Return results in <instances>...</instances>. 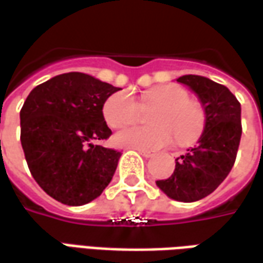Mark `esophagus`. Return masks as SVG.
<instances>
[{"instance_id":"1","label":"esophagus","mask_w":263,"mask_h":263,"mask_svg":"<svg viewBox=\"0 0 263 263\" xmlns=\"http://www.w3.org/2000/svg\"><path fill=\"white\" fill-rule=\"evenodd\" d=\"M135 151H138V152L142 155V156H145V158H151V156H154V154H152L151 151H145V149H135Z\"/></svg>"}]
</instances>
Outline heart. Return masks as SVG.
Instances as JSON below:
<instances>
[{
	"label": "heart",
	"mask_w": 263,
	"mask_h": 263,
	"mask_svg": "<svg viewBox=\"0 0 263 263\" xmlns=\"http://www.w3.org/2000/svg\"><path fill=\"white\" fill-rule=\"evenodd\" d=\"M146 105H160L152 115L154 128L131 126L115 135V142L126 148L155 151L171 143L175 135L176 142L187 145L194 142L205 126V112L198 103L190 101L183 87L167 84L143 96ZM139 107L129 92L117 91L107 97L103 104V115L111 128H122L135 122Z\"/></svg>",
	"instance_id": "b5f03b06"
}]
</instances>
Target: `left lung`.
I'll return each instance as SVG.
<instances>
[{
    "label": "left lung",
    "instance_id": "left-lung-1",
    "mask_svg": "<svg viewBox=\"0 0 263 263\" xmlns=\"http://www.w3.org/2000/svg\"><path fill=\"white\" fill-rule=\"evenodd\" d=\"M197 94L205 112V126L197 145L176 159L171 177L156 180L167 197L192 203L207 197L231 172L241 141V104L226 86L207 77L177 79Z\"/></svg>",
    "mask_w": 263,
    "mask_h": 263
}]
</instances>
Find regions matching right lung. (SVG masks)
Returning <instances> with one entry per match:
<instances>
[{
  "mask_svg": "<svg viewBox=\"0 0 263 263\" xmlns=\"http://www.w3.org/2000/svg\"><path fill=\"white\" fill-rule=\"evenodd\" d=\"M121 88L71 71L36 86L21 109V143L32 176L43 192L67 205L97 198L121 152L96 145L112 134L103 104Z\"/></svg>",
  "mask_w": 263,
  "mask_h": 263,
  "instance_id": "right-lung-1",
  "label": "right lung"
}]
</instances>
